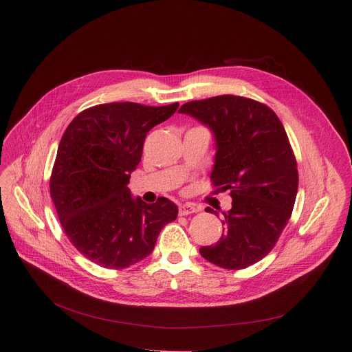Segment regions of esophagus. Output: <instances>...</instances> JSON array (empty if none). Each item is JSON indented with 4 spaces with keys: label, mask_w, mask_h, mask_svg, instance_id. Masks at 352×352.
Wrapping results in <instances>:
<instances>
[{
    "label": "esophagus",
    "mask_w": 352,
    "mask_h": 352,
    "mask_svg": "<svg viewBox=\"0 0 352 352\" xmlns=\"http://www.w3.org/2000/svg\"><path fill=\"white\" fill-rule=\"evenodd\" d=\"M178 212H179V215H190V214L197 212V207L192 204H181Z\"/></svg>",
    "instance_id": "obj_1"
}]
</instances>
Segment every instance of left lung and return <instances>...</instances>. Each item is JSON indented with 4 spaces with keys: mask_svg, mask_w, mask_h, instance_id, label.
Instances as JSON below:
<instances>
[{
    "mask_svg": "<svg viewBox=\"0 0 352 352\" xmlns=\"http://www.w3.org/2000/svg\"><path fill=\"white\" fill-rule=\"evenodd\" d=\"M178 113L210 128L215 141L211 179L232 198L231 210L223 211L224 234L199 254L221 268H247L275 247L297 198V161L284 125L267 105L236 96L191 101Z\"/></svg>",
    "mask_w": 352,
    "mask_h": 352,
    "instance_id": "obj_1",
    "label": "left lung"
}]
</instances>
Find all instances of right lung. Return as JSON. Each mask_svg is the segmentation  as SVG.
Listing matches in <instances>:
<instances>
[{
    "label": "right lung",
    "mask_w": 352,
    "mask_h": 352,
    "mask_svg": "<svg viewBox=\"0 0 352 352\" xmlns=\"http://www.w3.org/2000/svg\"><path fill=\"white\" fill-rule=\"evenodd\" d=\"M178 102L146 107L109 102L84 109L67 126L50 179L60 223L89 261L121 270L150 255L178 207L160 197L145 204L128 188L146 133L168 120Z\"/></svg>",
    "instance_id": "1"
}]
</instances>
